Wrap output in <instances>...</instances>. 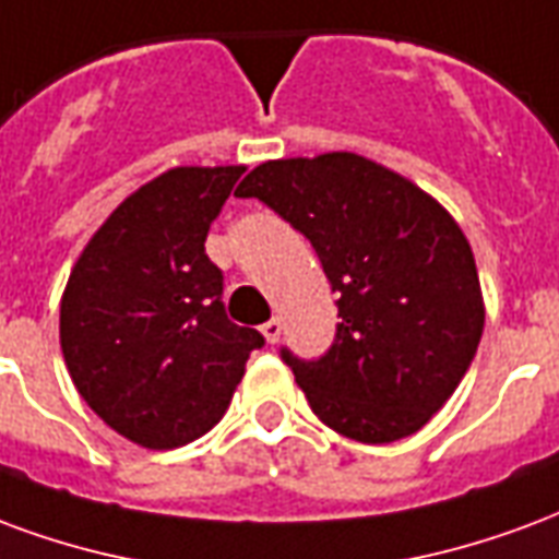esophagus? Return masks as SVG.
<instances>
[{"label":"esophagus","mask_w":559,"mask_h":559,"mask_svg":"<svg viewBox=\"0 0 559 559\" xmlns=\"http://www.w3.org/2000/svg\"><path fill=\"white\" fill-rule=\"evenodd\" d=\"M262 333H264V340H267V342H271V345H274V342L280 340V333H283V321H280V319L264 321V324H262Z\"/></svg>","instance_id":"obj_1"}]
</instances>
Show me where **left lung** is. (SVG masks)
<instances>
[{"mask_svg": "<svg viewBox=\"0 0 559 559\" xmlns=\"http://www.w3.org/2000/svg\"><path fill=\"white\" fill-rule=\"evenodd\" d=\"M259 199L319 252L340 295L328 354L283 348L316 417L360 443H393L443 408L474 360L486 307L471 243L429 193L352 151L255 166Z\"/></svg>", "mask_w": 559, "mask_h": 559, "instance_id": "left-lung-1", "label": "left lung"}]
</instances>
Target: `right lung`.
<instances>
[{
    "label": "right lung",
    "mask_w": 559,
    "mask_h": 559,
    "mask_svg": "<svg viewBox=\"0 0 559 559\" xmlns=\"http://www.w3.org/2000/svg\"><path fill=\"white\" fill-rule=\"evenodd\" d=\"M243 166H178L130 193L85 243L62 295L73 386L109 429L175 450L217 426L264 336L223 304L205 238Z\"/></svg>",
    "instance_id": "1"
}]
</instances>
